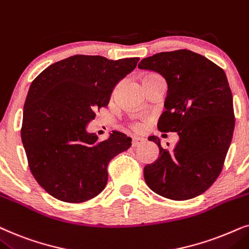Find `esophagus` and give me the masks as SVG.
Here are the masks:
<instances>
[{"label": "esophagus", "instance_id": "esophagus-1", "mask_svg": "<svg viewBox=\"0 0 249 249\" xmlns=\"http://www.w3.org/2000/svg\"><path fill=\"white\" fill-rule=\"evenodd\" d=\"M143 142H144V139L135 137V138L132 139V147H133V148L138 147V145H140L141 143H143Z\"/></svg>", "mask_w": 249, "mask_h": 249}]
</instances>
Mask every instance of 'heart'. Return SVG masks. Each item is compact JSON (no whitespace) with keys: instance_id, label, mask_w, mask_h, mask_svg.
I'll list each match as a JSON object with an SVG mask.
<instances>
[{"instance_id":"obj_1","label":"heart","mask_w":249,"mask_h":249,"mask_svg":"<svg viewBox=\"0 0 249 249\" xmlns=\"http://www.w3.org/2000/svg\"><path fill=\"white\" fill-rule=\"evenodd\" d=\"M151 77H157V75H155V74H149V75H145L143 79L151 78ZM131 127L133 128L134 131H139V130H141V124H140V123H137V122H135V123H132V124H131Z\"/></svg>"}]
</instances>
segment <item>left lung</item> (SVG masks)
Segmentation results:
<instances>
[{
	"label": "left lung",
	"mask_w": 249,
	"mask_h": 249,
	"mask_svg": "<svg viewBox=\"0 0 249 249\" xmlns=\"http://www.w3.org/2000/svg\"><path fill=\"white\" fill-rule=\"evenodd\" d=\"M138 67L166 79L165 111L157 127L180 137L173 150L161 148L158 138H149L158 145L159 157L144 167V180L167 199L199 196L220 175L232 140L233 100L225 72L190 50L157 53Z\"/></svg>",
	"instance_id": "obj_1"
}]
</instances>
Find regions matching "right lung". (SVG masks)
Listing matches in <instances>:
<instances>
[{
    "mask_svg": "<svg viewBox=\"0 0 249 249\" xmlns=\"http://www.w3.org/2000/svg\"><path fill=\"white\" fill-rule=\"evenodd\" d=\"M139 60L76 54L49 66L32 82L21 140L33 177L52 197L83 203L105 189L109 161L127 150L132 139L112 131L101 141L86 125L107 107L115 85Z\"/></svg>",
    "mask_w": 249,
    "mask_h": 249,
    "instance_id": "1",
    "label": "right lung"
}]
</instances>
